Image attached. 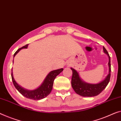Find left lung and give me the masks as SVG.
<instances>
[{
  "mask_svg": "<svg viewBox=\"0 0 121 121\" xmlns=\"http://www.w3.org/2000/svg\"><path fill=\"white\" fill-rule=\"evenodd\" d=\"M104 52L108 55L109 57V73L106 78L102 82L97 84H90L84 82L79 77V74L74 69L71 68L73 74H72L71 84L73 90L77 94L82 97H93L96 96L103 91L107 87L109 82L111 75V64L110 57L107 50L103 47Z\"/></svg>",
  "mask_w": 121,
  "mask_h": 121,
  "instance_id": "obj_1",
  "label": "left lung"
}]
</instances>
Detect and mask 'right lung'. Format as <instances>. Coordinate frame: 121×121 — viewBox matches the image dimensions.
I'll use <instances>...</instances> for the list:
<instances>
[{
  "mask_svg": "<svg viewBox=\"0 0 121 121\" xmlns=\"http://www.w3.org/2000/svg\"><path fill=\"white\" fill-rule=\"evenodd\" d=\"M29 44H26V46L22 47L19 48L14 54L13 56H14L17 53L19 50L23 48H27ZM63 68L59 69L57 70H54V71H51L48 74L47 76L44 79V82L42 84L38 87L37 89L32 90V91H29V90H26L24 89L23 88L21 87L20 86L17 84V82H15L13 78V74H12V69L11 72V77L13 84L14 85V87L19 91V93H21L23 96L26 97L27 98L33 100H39L41 99H43L46 97L47 95L51 92L52 88H53V82L55 78L57 75H59L61 72L63 71Z\"/></svg>",
  "mask_w": 121,
  "mask_h": 121,
  "instance_id": "1",
  "label": "right lung"
}]
</instances>
